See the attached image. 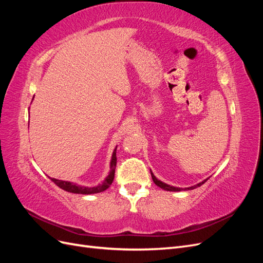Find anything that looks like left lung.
I'll list each match as a JSON object with an SVG mask.
<instances>
[{
	"mask_svg": "<svg viewBox=\"0 0 263 263\" xmlns=\"http://www.w3.org/2000/svg\"><path fill=\"white\" fill-rule=\"evenodd\" d=\"M151 172V178H153V181L155 182V184L156 185H158L159 187H161L162 190H165V191H172V192H179V191H182V190H184V191H187V190H193V189H195V187H198V186H201L202 184H204V183L209 180V178L208 179H205L204 181H202V182H200V183H197L196 185H193V186H190V187H185V189H181V187H177V186H172V185H169V184H166V183H164V182H162V181H160V180H158L156 177H155V174L153 173V171H150Z\"/></svg>",
	"mask_w": 263,
	"mask_h": 263,
	"instance_id": "obj_1",
	"label": "left lung"
}]
</instances>
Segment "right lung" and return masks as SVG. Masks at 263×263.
<instances>
[{
    "mask_svg": "<svg viewBox=\"0 0 263 263\" xmlns=\"http://www.w3.org/2000/svg\"><path fill=\"white\" fill-rule=\"evenodd\" d=\"M117 148V147H116ZM116 148L113 151V155H112V159H110V163H109V173L108 176L104 179L101 184L97 185V186H83V185H79L77 183L73 182H69V181H62V180H57V179H53L50 178L51 181L54 183L55 185L59 186L60 189L67 191V192L70 193H76V194H95V193H100L103 192V191L107 190L110 184H112V182L114 180V174H115V166H116Z\"/></svg>",
    "mask_w": 263,
    "mask_h": 263,
    "instance_id": "add662e5",
    "label": "right lung"
}]
</instances>
